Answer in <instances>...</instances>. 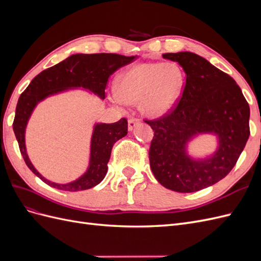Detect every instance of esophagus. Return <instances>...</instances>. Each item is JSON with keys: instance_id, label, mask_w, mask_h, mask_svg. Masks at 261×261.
Here are the masks:
<instances>
[{"instance_id": "esophagus-1", "label": "esophagus", "mask_w": 261, "mask_h": 261, "mask_svg": "<svg viewBox=\"0 0 261 261\" xmlns=\"http://www.w3.org/2000/svg\"><path fill=\"white\" fill-rule=\"evenodd\" d=\"M140 124V121L138 120V118H129L128 120V129L129 130H133L135 127H137V126Z\"/></svg>"}]
</instances>
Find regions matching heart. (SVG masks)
<instances>
[{"label": "heart", "mask_w": 261, "mask_h": 261, "mask_svg": "<svg viewBox=\"0 0 261 261\" xmlns=\"http://www.w3.org/2000/svg\"><path fill=\"white\" fill-rule=\"evenodd\" d=\"M185 87V75L175 63H140L123 73L116 87L121 102L133 105L140 101L141 112L161 117L176 106Z\"/></svg>", "instance_id": "heart-1"}]
</instances>
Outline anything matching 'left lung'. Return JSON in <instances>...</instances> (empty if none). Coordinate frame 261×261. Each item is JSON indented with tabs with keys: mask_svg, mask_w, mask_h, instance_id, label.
Listing matches in <instances>:
<instances>
[{
	"mask_svg": "<svg viewBox=\"0 0 261 261\" xmlns=\"http://www.w3.org/2000/svg\"><path fill=\"white\" fill-rule=\"evenodd\" d=\"M186 74V84L177 106L154 121V136L149 149L150 168L165 188L193 193L225 177L238 162L249 137V106L240 86L226 73L192 52L165 53ZM201 133L218 138L211 156L195 160L187 145Z\"/></svg>",
	"mask_w": 261,
	"mask_h": 261,
	"instance_id": "obj_1",
	"label": "left lung"
}]
</instances>
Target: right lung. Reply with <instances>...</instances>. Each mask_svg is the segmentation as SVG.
<instances>
[{"label": "right lung", "mask_w": 261, "mask_h": 261, "mask_svg": "<svg viewBox=\"0 0 261 261\" xmlns=\"http://www.w3.org/2000/svg\"><path fill=\"white\" fill-rule=\"evenodd\" d=\"M135 58L115 53L73 54L59 64L46 68L37 75L20 94L15 112L13 129L27 167L45 184L61 191L78 192L92 188L101 183L107 175L112 147L118 139L127 135L128 126L127 120L124 117L112 124H94L88 169L81 177L70 183H54L43 177L36 170L27 154L25 143L26 127L37 105L53 94L74 88L89 90L99 96L100 99H105L109 77L116 69L129 64Z\"/></svg>", "instance_id": "1"}]
</instances>
